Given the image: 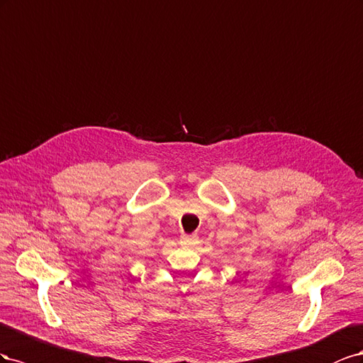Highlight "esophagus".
<instances>
[{
  "instance_id": "1",
  "label": "esophagus",
  "mask_w": 363,
  "mask_h": 363,
  "mask_svg": "<svg viewBox=\"0 0 363 363\" xmlns=\"http://www.w3.org/2000/svg\"><path fill=\"white\" fill-rule=\"evenodd\" d=\"M199 242V235L198 234H182L181 235V243L187 245V246H194Z\"/></svg>"
}]
</instances>
